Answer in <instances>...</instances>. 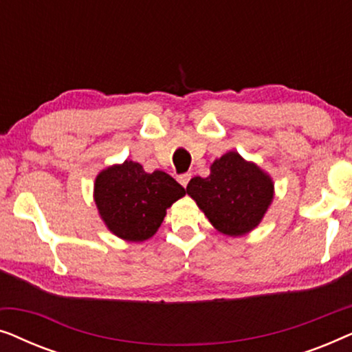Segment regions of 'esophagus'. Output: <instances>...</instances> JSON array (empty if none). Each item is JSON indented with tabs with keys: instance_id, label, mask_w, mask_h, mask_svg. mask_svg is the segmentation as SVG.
Masks as SVG:
<instances>
[{
	"instance_id": "esophagus-1",
	"label": "esophagus",
	"mask_w": 352,
	"mask_h": 352,
	"mask_svg": "<svg viewBox=\"0 0 352 352\" xmlns=\"http://www.w3.org/2000/svg\"><path fill=\"white\" fill-rule=\"evenodd\" d=\"M190 177H192L190 173H182V175L177 176V181L181 182L182 187H187V184H189V181H190Z\"/></svg>"
}]
</instances>
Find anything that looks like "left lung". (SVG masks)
<instances>
[{"label": "left lung", "instance_id": "left-lung-1", "mask_svg": "<svg viewBox=\"0 0 352 352\" xmlns=\"http://www.w3.org/2000/svg\"><path fill=\"white\" fill-rule=\"evenodd\" d=\"M187 194L219 232L242 235L259 224L272 201L274 186L254 163L229 152L211 165L208 177H192Z\"/></svg>", "mask_w": 352, "mask_h": 352}]
</instances>
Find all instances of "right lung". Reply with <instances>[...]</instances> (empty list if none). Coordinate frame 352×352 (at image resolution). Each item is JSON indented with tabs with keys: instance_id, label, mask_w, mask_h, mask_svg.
I'll use <instances>...</instances> for the list:
<instances>
[{
	"instance_id": "add662e5",
	"label": "right lung",
	"mask_w": 352,
	"mask_h": 352,
	"mask_svg": "<svg viewBox=\"0 0 352 352\" xmlns=\"http://www.w3.org/2000/svg\"><path fill=\"white\" fill-rule=\"evenodd\" d=\"M94 187L96 205L107 228L129 242L152 237L168 206L186 195L184 187L170 175L146 173L131 160L104 170Z\"/></svg>"
}]
</instances>
